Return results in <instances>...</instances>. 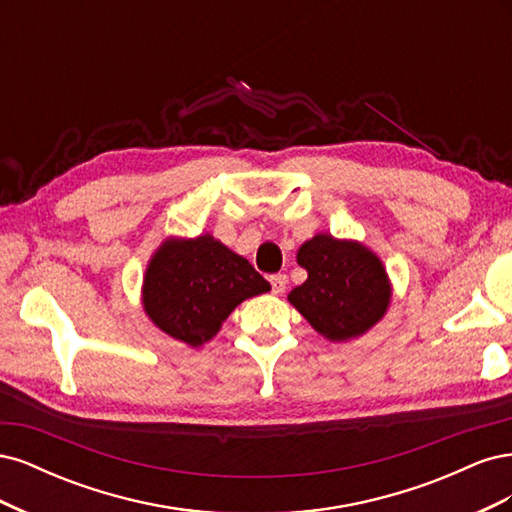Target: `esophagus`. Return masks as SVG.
Returning <instances> with one entry per match:
<instances>
[{"mask_svg": "<svg viewBox=\"0 0 512 512\" xmlns=\"http://www.w3.org/2000/svg\"><path fill=\"white\" fill-rule=\"evenodd\" d=\"M288 286V277L284 273H277V275H271V288H273V294H282Z\"/></svg>", "mask_w": 512, "mask_h": 512, "instance_id": "obj_1", "label": "esophagus"}]
</instances>
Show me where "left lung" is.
Returning a JSON list of instances; mask_svg holds the SVG:
<instances>
[{
  "label": "left lung",
  "instance_id": "8db88e82",
  "mask_svg": "<svg viewBox=\"0 0 512 512\" xmlns=\"http://www.w3.org/2000/svg\"><path fill=\"white\" fill-rule=\"evenodd\" d=\"M297 262L307 280L290 290L288 301L331 342L367 333L386 314L389 275L382 260L359 241L322 232L299 247Z\"/></svg>",
  "mask_w": 512,
  "mask_h": 512
}]
</instances>
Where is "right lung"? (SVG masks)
I'll list each match as a JSON object with an SVG mask.
<instances>
[{"mask_svg": "<svg viewBox=\"0 0 512 512\" xmlns=\"http://www.w3.org/2000/svg\"><path fill=\"white\" fill-rule=\"evenodd\" d=\"M269 290L250 262L211 235L168 239L147 265L143 307L166 335L198 348L239 303Z\"/></svg>", "mask_w": 512, "mask_h": 512, "instance_id": "add662e5", "label": "right lung"}]
</instances>
